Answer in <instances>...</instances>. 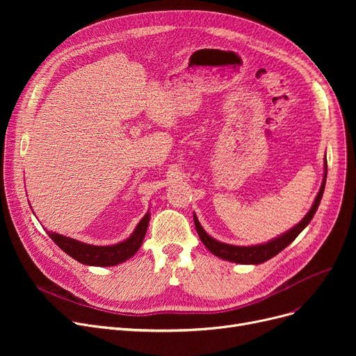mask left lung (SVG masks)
<instances>
[{
  "label": "left lung",
  "instance_id": "8db88e82",
  "mask_svg": "<svg viewBox=\"0 0 356 356\" xmlns=\"http://www.w3.org/2000/svg\"><path fill=\"white\" fill-rule=\"evenodd\" d=\"M326 176H327V161L325 159V176H323L321 191H319V193H317V196L314 199V203L312 204V208L307 212V215L300 222H298L294 228L284 232L283 235H280V236L266 242V244L251 245V247H238V245L225 244V242H219V241H216L215 238H212L211 235L207 234V231L202 228L200 222L197 220L196 215L193 213V220H195V227H196L197 235H199L200 241L203 242V245L207 247L213 255H216L222 259H227V261H231V263H236V264H261V263H266L267 259L273 258L278 252H282L287 245H290L291 242L297 238V235L300 234L309 225V222L314 216L317 208H319V203L322 200L325 184H326Z\"/></svg>",
  "mask_w": 356,
  "mask_h": 356
}]
</instances>
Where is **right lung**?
<instances>
[{"label": "right lung", "mask_w": 356, "mask_h": 356, "mask_svg": "<svg viewBox=\"0 0 356 356\" xmlns=\"http://www.w3.org/2000/svg\"><path fill=\"white\" fill-rule=\"evenodd\" d=\"M148 222H149V213L147 212L144 218L138 222L134 232L131 234L125 241L118 242L115 245H108V247L89 245V244H85V242L76 241L69 236H63L60 234H54V232H47V234L54 241L56 245H59L60 250H63L72 258L79 261V263L86 266H95V267H111V266L124 263V261L133 257L140 250L147 232Z\"/></svg>", "instance_id": "right-lung-1"}]
</instances>
